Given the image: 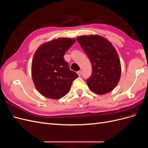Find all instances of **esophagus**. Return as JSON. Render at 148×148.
<instances>
[{
	"label": "esophagus",
	"instance_id": "obj_1",
	"mask_svg": "<svg viewBox=\"0 0 148 148\" xmlns=\"http://www.w3.org/2000/svg\"><path fill=\"white\" fill-rule=\"evenodd\" d=\"M77 74H78V75L79 76V77H80V76L82 75V71H81V70L78 71H77Z\"/></svg>",
	"mask_w": 148,
	"mask_h": 148
}]
</instances>
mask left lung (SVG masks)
I'll list each match as a JSON object with an SVG mask.
<instances>
[{"instance_id":"8db88e82","label":"left lung","mask_w":148,"mask_h":148,"mask_svg":"<svg viewBox=\"0 0 148 148\" xmlns=\"http://www.w3.org/2000/svg\"><path fill=\"white\" fill-rule=\"evenodd\" d=\"M77 39L91 64L92 74L86 79L89 89L100 95L112 91L121 75L120 61L112 44L99 35L82 36Z\"/></svg>"}]
</instances>
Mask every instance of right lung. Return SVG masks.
I'll use <instances>...</instances> for the list:
<instances>
[{"instance_id":"add662e5","label":"right lung","mask_w":148,"mask_h":148,"mask_svg":"<svg viewBox=\"0 0 148 148\" xmlns=\"http://www.w3.org/2000/svg\"><path fill=\"white\" fill-rule=\"evenodd\" d=\"M75 42L60 38L44 43L34 53L31 74L36 88L44 96L58 99L69 92L78 75L71 70L64 56Z\"/></svg>"}]
</instances>
